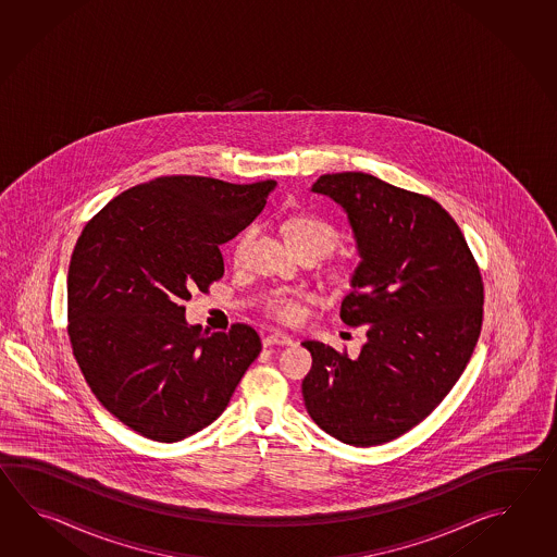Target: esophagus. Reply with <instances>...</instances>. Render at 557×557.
I'll return each instance as SVG.
<instances>
[{
    "mask_svg": "<svg viewBox=\"0 0 557 557\" xmlns=\"http://www.w3.org/2000/svg\"><path fill=\"white\" fill-rule=\"evenodd\" d=\"M293 336H288L286 332L274 331L271 334H267L264 338H262V344L264 346H273V344H278V346H288V344H293Z\"/></svg>",
    "mask_w": 557,
    "mask_h": 557,
    "instance_id": "34e87169",
    "label": "esophagus"
}]
</instances>
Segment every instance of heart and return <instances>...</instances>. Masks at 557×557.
<instances>
[{
  "mask_svg": "<svg viewBox=\"0 0 557 557\" xmlns=\"http://www.w3.org/2000/svg\"><path fill=\"white\" fill-rule=\"evenodd\" d=\"M255 235V226H249L247 231L240 233V237L235 243L233 249V257L235 261H240L250 238ZM286 237L288 243L293 245V249H300V247H310L326 255L334 249L336 240H338V231L322 221L319 216H296L293 219L288 226H286ZM305 293H296V290H274L273 295L267 298V308L273 312L276 319L284 320V322H295V320L302 317V300H305Z\"/></svg>",
  "mask_w": 557,
  "mask_h": 557,
  "instance_id": "heart-1",
  "label": "heart"
}]
</instances>
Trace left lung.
Here are the masks:
<instances>
[{
	"mask_svg": "<svg viewBox=\"0 0 557 557\" xmlns=\"http://www.w3.org/2000/svg\"><path fill=\"white\" fill-rule=\"evenodd\" d=\"M341 205L360 262L341 319L367 329L360 355L307 341L308 414L332 438L379 446L438 406L470 362L484 284L460 226L438 202L368 173H332L312 185Z\"/></svg>",
	"mask_w": 557,
	"mask_h": 557,
	"instance_id": "left-lung-1",
	"label": "left lung"
}]
</instances>
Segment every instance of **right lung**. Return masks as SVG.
<instances>
[{"label": "right lung", "mask_w": 557, "mask_h": 557, "mask_svg": "<svg viewBox=\"0 0 557 557\" xmlns=\"http://www.w3.org/2000/svg\"><path fill=\"white\" fill-rule=\"evenodd\" d=\"M274 187L153 178L107 202L77 238L73 356L95 398L145 438L178 442L209 426L261 352L249 324L202 331L183 302L223 276L219 247L261 214Z\"/></svg>", "instance_id": "obj_1"}]
</instances>
